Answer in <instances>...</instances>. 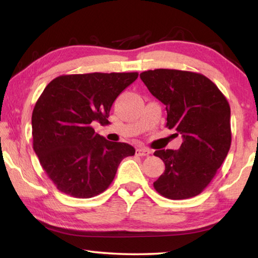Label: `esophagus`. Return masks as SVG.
Returning a JSON list of instances; mask_svg holds the SVG:
<instances>
[{
	"label": "esophagus",
	"instance_id": "obj_1",
	"mask_svg": "<svg viewBox=\"0 0 258 258\" xmlns=\"http://www.w3.org/2000/svg\"><path fill=\"white\" fill-rule=\"evenodd\" d=\"M137 154L139 156H149L151 154V150L147 149V148H138Z\"/></svg>",
	"mask_w": 258,
	"mask_h": 258
}]
</instances>
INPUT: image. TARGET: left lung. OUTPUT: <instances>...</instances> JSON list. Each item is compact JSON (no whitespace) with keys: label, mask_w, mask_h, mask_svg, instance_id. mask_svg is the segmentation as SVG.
<instances>
[{"label":"left lung","mask_w":258,"mask_h":258,"mask_svg":"<svg viewBox=\"0 0 258 258\" xmlns=\"http://www.w3.org/2000/svg\"><path fill=\"white\" fill-rule=\"evenodd\" d=\"M140 78L166 106V126L183 138L180 149L155 151L165 164V172L154 182L155 189L173 200L198 196L230 150L228 100L209 78L198 73L155 69L141 73Z\"/></svg>","instance_id":"left-lung-1"}]
</instances>
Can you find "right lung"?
<instances>
[{"instance_id":"right-lung-1","label":"right lung","mask_w":258,"mask_h":258,"mask_svg":"<svg viewBox=\"0 0 258 258\" xmlns=\"http://www.w3.org/2000/svg\"><path fill=\"white\" fill-rule=\"evenodd\" d=\"M138 73H91L54 78L43 91L32 115L33 148L59 191L75 198L102 194L117 168L135 149L111 142L93 124L109 123L113 101L137 80Z\"/></svg>"}]
</instances>
